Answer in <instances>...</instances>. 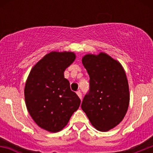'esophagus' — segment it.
Segmentation results:
<instances>
[{"label":"esophagus","mask_w":153,"mask_h":153,"mask_svg":"<svg viewBox=\"0 0 153 153\" xmlns=\"http://www.w3.org/2000/svg\"><path fill=\"white\" fill-rule=\"evenodd\" d=\"M76 94H77L78 97H79V99H80L81 100H82V93H81V92L79 90V91L76 92Z\"/></svg>","instance_id":"1"}]
</instances>
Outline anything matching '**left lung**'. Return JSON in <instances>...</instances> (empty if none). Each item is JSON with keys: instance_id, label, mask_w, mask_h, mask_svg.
Returning <instances> with one entry per match:
<instances>
[{"instance_id": "8db88e82", "label": "left lung", "mask_w": 153, "mask_h": 153, "mask_svg": "<svg viewBox=\"0 0 153 153\" xmlns=\"http://www.w3.org/2000/svg\"><path fill=\"white\" fill-rule=\"evenodd\" d=\"M82 63L90 76V90L81 108L97 130L106 132L123 120L129 107V84L125 70L105 53L85 55Z\"/></svg>"}]
</instances>
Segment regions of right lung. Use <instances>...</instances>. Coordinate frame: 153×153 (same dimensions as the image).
<instances>
[{
	"instance_id": "obj_1",
	"label": "right lung",
	"mask_w": 153,
	"mask_h": 153,
	"mask_svg": "<svg viewBox=\"0 0 153 153\" xmlns=\"http://www.w3.org/2000/svg\"><path fill=\"white\" fill-rule=\"evenodd\" d=\"M75 59L73 52L53 51L35 64L27 79V109L40 128L51 132L62 130L80 105L63 74Z\"/></svg>"
}]
</instances>
